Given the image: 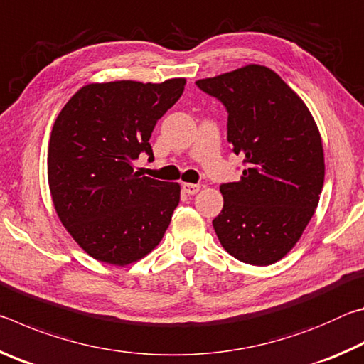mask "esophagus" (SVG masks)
I'll list each match as a JSON object with an SVG mask.
<instances>
[{"label": "esophagus", "mask_w": 364, "mask_h": 364, "mask_svg": "<svg viewBox=\"0 0 364 364\" xmlns=\"http://www.w3.org/2000/svg\"><path fill=\"white\" fill-rule=\"evenodd\" d=\"M181 188L184 193H186L188 196H194L200 191V184H194V183H183Z\"/></svg>", "instance_id": "34e87169"}]
</instances>
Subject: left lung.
<instances>
[{
  "instance_id": "1",
  "label": "left lung",
  "mask_w": 364,
  "mask_h": 364,
  "mask_svg": "<svg viewBox=\"0 0 364 364\" xmlns=\"http://www.w3.org/2000/svg\"><path fill=\"white\" fill-rule=\"evenodd\" d=\"M228 112V141L242 160L239 181L223 183L212 223L226 252L249 264L281 260L315 213L324 183L321 136L304 101L263 65L196 82Z\"/></svg>"
}]
</instances>
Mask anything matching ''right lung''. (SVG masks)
I'll use <instances>...</instances> for the list:
<instances>
[{
	"mask_svg": "<svg viewBox=\"0 0 364 364\" xmlns=\"http://www.w3.org/2000/svg\"><path fill=\"white\" fill-rule=\"evenodd\" d=\"M184 78L164 83L86 85L54 122L48 180L63 225L86 254L110 264L143 258L162 241L180 184L134 171L149 138L183 95Z\"/></svg>",
	"mask_w": 364,
	"mask_h": 364,
	"instance_id": "obj_1",
	"label": "right lung"
}]
</instances>
